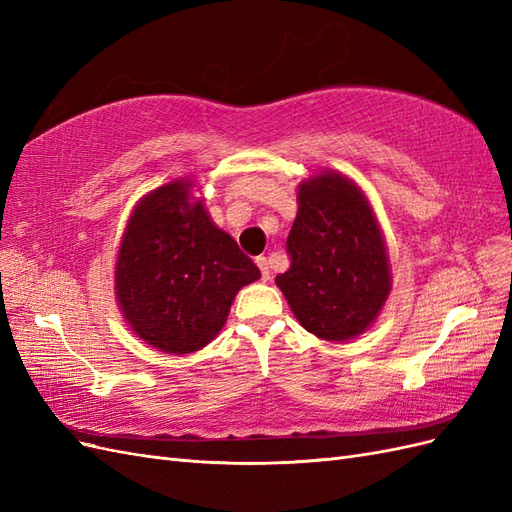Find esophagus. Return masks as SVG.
Wrapping results in <instances>:
<instances>
[{"label": "esophagus", "mask_w": 512, "mask_h": 512, "mask_svg": "<svg viewBox=\"0 0 512 512\" xmlns=\"http://www.w3.org/2000/svg\"><path fill=\"white\" fill-rule=\"evenodd\" d=\"M256 265L260 267L262 280L269 282V280H271V271H269V260H267V256H258V258H256Z\"/></svg>", "instance_id": "1"}]
</instances>
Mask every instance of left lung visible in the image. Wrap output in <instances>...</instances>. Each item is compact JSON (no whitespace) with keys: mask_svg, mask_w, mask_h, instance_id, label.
Returning a JSON list of instances; mask_svg holds the SVG:
<instances>
[{"mask_svg":"<svg viewBox=\"0 0 512 512\" xmlns=\"http://www.w3.org/2000/svg\"><path fill=\"white\" fill-rule=\"evenodd\" d=\"M286 252L290 267L275 282L309 333L346 342L376 320L391 290L389 256L352 181L322 173L301 183Z\"/></svg>","mask_w":512,"mask_h":512,"instance_id":"1","label":"left lung"}]
</instances>
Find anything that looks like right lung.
Wrapping results in <instances>:
<instances>
[{"label":"right lung","instance_id":"add662e5","mask_svg":"<svg viewBox=\"0 0 512 512\" xmlns=\"http://www.w3.org/2000/svg\"><path fill=\"white\" fill-rule=\"evenodd\" d=\"M192 181L145 196L121 241L115 290L132 331L166 354L205 348L224 327L232 299L260 277L237 241L190 203Z\"/></svg>","mask_w":512,"mask_h":512}]
</instances>
